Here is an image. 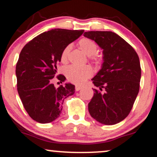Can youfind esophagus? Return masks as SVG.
I'll list each match as a JSON object with an SVG mask.
<instances>
[{
    "label": "esophagus",
    "mask_w": 157,
    "mask_h": 157,
    "mask_svg": "<svg viewBox=\"0 0 157 157\" xmlns=\"http://www.w3.org/2000/svg\"><path fill=\"white\" fill-rule=\"evenodd\" d=\"M82 86H75V89H76L77 91H80V90L82 89Z\"/></svg>",
    "instance_id": "1"
}]
</instances>
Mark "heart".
<instances>
[{"instance_id":"b5f03b06","label":"heart","mask_w":157,"mask_h":157,"mask_svg":"<svg viewBox=\"0 0 157 157\" xmlns=\"http://www.w3.org/2000/svg\"><path fill=\"white\" fill-rule=\"evenodd\" d=\"M81 49L87 55H94L97 50V45L94 41L89 38H82L78 42ZM71 46L68 45L63 48L61 53V61L66 63L68 58ZM66 75L68 80L75 84H82L92 75V69L89 66H70L66 69Z\"/></svg>"}]
</instances>
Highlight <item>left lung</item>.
Wrapping results in <instances>:
<instances>
[{"mask_svg":"<svg viewBox=\"0 0 157 157\" xmlns=\"http://www.w3.org/2000/svg\"><path fill=\"white\" fill-rule=\"evenodd\" d=\"M84 37L95 41L102 50L101 68L92 79L100 91L93 89L89 103L92 117L104 125H114L130 113L140 90V59L130 44L112 32H86Z\"/></svg>","mask_w":157,"mask_h":157,"instance_id":"left-lung-1","label":"left lung"}]
</instances>
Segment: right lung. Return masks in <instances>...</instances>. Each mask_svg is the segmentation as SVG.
<instances>
[{
    "instance_id": "obj_1",
    "label": "right lung",
    "mask_w": 157,
    "mask_h": 157,
    "mask_svg": "<svg viewBox=\"0 0 157 157\" xmlns=\"http://www.w3.org/2000/svg\"><path fill=\"white\" fill-rule=\"evenodd\" d=\"M83 32L54 29L35 37L21 50L15 70L17 92L24 109L36 122L48 123L58 118L64 100L75 94L74 85L55 88L52 79L63 48ZM58 79L63 82L66 77L60 75Z\"/></svg>"
}]
</instances>
